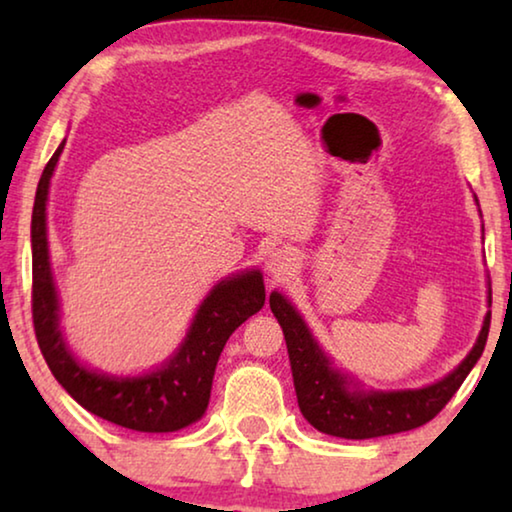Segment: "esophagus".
Masks as SVG:
<instances>
[{
    "instance_id": "34e87169",
    "label": "esophagus",
    "mask_w": 512,
    "mask_h": 512,
    "mask_svg": "<svg viewBox=\"0 0 512 512\" xmlns=\"http://www.w3.org/2000/svg\"><path fill=\"white\" fill-rule=\"evenodd\" d=\"M293 266H296V257H293L291 250L275 248V250H271V253H268L266 271L271 273L275 280H284V277L291 275Z\"/></svg>"
}]
</instances>
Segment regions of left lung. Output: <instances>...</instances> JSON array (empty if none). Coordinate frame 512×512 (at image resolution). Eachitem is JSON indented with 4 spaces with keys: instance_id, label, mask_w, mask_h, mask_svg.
<instances>
[{
    "instance_id": "left-lung-1",
    "label": "left lung",
    "mask_w": 512,
    "mask_h": 512,
    "mask_svg": "<svg viewBox=\"0 0 512 512\" xmlns=\"http://www.w3.org/2000/svg\"><path fill=\"white\" fill-rule=\"evenodd\" d=\"M268 305H271L273 316L284 332V341H287L300 413L314 429L327 433V436L348 440L391 436V433L418 429L436 418L461 388L476 361L481 359L490 332L488 311L472 350L449 375L422 388L377 391V388H366L348 372L334 366V361L327 357V352L309 332L300 311L280 291L271 293ZM490 305L492 291L488 284V307Z\"/></svg>"
}]
</instances>
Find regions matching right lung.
<instances>
[{"label": "right lung", "instance_id": "add662e5", "mask_svg": "<svg viewBox=\"0 0 512 512\" xmlns=\"http://www.w3.org/2000/svg\"><path fill=\"white\" fill-rule=\"evenodd\" d=\"M63 149L65 140L42 171L31 216L33 327L42 357L58 384L99 418L144 433L185 429L207 411L225 341L264 307V275L259 268H248L216 282L198 305L183 343L158 368L142 375H108L88 368L69 348L60 329V298L49 259V185Z\"/></svg>", "mask_w": 512, "mask_h": 512}]
</instances>
